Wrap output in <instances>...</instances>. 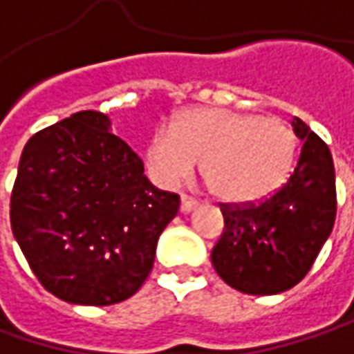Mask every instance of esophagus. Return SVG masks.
<instances>
[{"instance_id": "1", "label": "esophagus", "mask_w": 354, "mask_h": 354, "mask_svg": "<svg viewBox=\"0 0 354 354\" xmlns=\"http://www.w3.org/2000/svg\"><path fill=\"white\" fill-rule=\"evenodd\" d=\"M197 207V201L195 199H191V197H181V213H191L193 209Z\"/></svg>"}]
</instances>
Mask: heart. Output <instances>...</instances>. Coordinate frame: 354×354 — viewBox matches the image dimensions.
<instances>
[{"label":"heart","mask_w":354,"mask_h":354,"mask_svg":"<svg viewBox=\"0 0 354 354\" xmlns=\"http://www.w3.org/2000/svg\"><path fill=\"white\" fill-rule=\"evenodd\" d=\"M297 135L277 117L231 109H189L149 137L145 157L165 187L189 179L199 161L205 185L223 203H255L283 185L295 165Z\"/></svg>","instance_id":"heart-1"}]
</instances>
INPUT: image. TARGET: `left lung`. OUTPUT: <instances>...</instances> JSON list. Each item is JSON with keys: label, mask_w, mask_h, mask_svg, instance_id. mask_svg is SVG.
Returning <instances> with one entry per match:
<instances>
[{"label": "left lung", "mask_w": 354, "mask_h": 354, "mask_svg": "<svg viewBox=\"0 0 354 354\" xmlns=\"http://www.w3.org/2000/svg\"><path fill=\"white\" fill-rule=\"evenodd\" d=\"M303 149L289 181L269 199L223 205L221 239L211 263L223 281L247 295H277L309 273L337 215L335 165L325 141L292 117Z\"/></svg>", "instance_id": "obj_1"}]
</instances>
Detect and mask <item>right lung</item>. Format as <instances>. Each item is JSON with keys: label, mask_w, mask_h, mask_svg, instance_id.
Instances as JSON below:
<instances>
[{"label": "right lung", "mask_w": 354, "mask_h": 354, "mask_svg": "<svg viewBox=\"0 0 354 354\" xmlns=\"http://www.w3.org/2000/svg\"><path fill=\"white\" fill-rule=\"evenodd\" d=\"M111 119L80 111L35 133L11 193V231L49 292L73 305H115L149 277L179 195L143 175Z\"/></svg>", "instance_id": "add662e5"}]
</instances>
